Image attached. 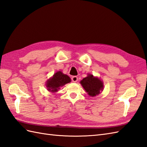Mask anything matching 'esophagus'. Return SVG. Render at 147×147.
I'll return each instance as SVG.
<instances>
[{
    "instance_id": "34e87169",
    "label": "esophagus",
    "mask_w": 147,
    "mask_h": 147,
    "mask_svg": "<svg viewBox=\"0 0 147 147\" xmlns=\"http://www.w3.org/2000/svg\"><path fill=\"white\" fill-rule=\"evenodd\" d=\"M71 80H72V81L74 82H76L78 80V78L76 76H74L72 78H71Z\"/></svg>"
}]
</instances>
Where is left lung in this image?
Masks as SVG:
<instances>
[{
	"instance_id": "obj_1",
	"label": "left lung",
	"mask_w": 147,
	"mask_h": 147,
	"mask_svg": "<svg viewBox=\"0 0 147 147\" xmlns=\"http://www.w3.org/2000/svg\"><path fill=\"white\" fill-rule=\"evenodd\" d=\"M80 83L88 95L94 97L99 95L103 91L104 84L99 78L88 74V76L82 79Z\"/></svg>"
}]
</instances>
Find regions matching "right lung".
<instances>
[{"label":"right lung","mask_w":147,"mask_h":147,"mask_svg":"<svg viewBox=\"0 0 147 147\" xmlns=\"http://www.w3.org/2000/svg\"><path fill=\"white\" fill-rule=\"evenodd\" d=\"M71 81V78L66 74H63L61 71H57L50 78L46 83L48 91L51 92H56L60 88Z\"/></svg>","instance_id":"right-lung-1"}]
</instances>
